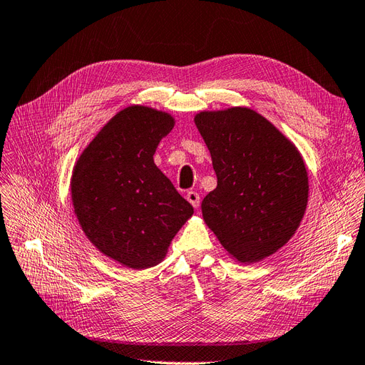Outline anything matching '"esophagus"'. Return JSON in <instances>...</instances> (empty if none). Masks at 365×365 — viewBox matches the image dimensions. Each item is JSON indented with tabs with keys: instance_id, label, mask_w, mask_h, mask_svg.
<instances>
[{
	"instance_id": "1",
	"label": "esophagus",
	"mask_w": 365,
	"mask_h": 365,
	"mask_svg": "<svg viewBox=\"0 0 365 365\" xmlns=\"http://www.w3.org/2000/svg\"><path fill=\"white\" fill-rule=\"evenodd\" d=\"M186 200H188L197 210V207H199V205H200V195L197 194L195 191H188V192H186Z\"/></svg>"
}]
</instances>
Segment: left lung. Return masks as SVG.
Here are the masks:
<instances>
[{"mask_svg": "<svg viewBox=\"0 0 365 365\" xmlns=\"http://www.w3.org/2000/svg\"><path fill=\"white\" fill-rule=\"evenodd\" d=\"M194 122L217 174V188L202 202L203 220L235 262H262L294 237L304 217L309 177L303 155L247 107L200 111Z\"/></svg>", "mask_w": 365, "mask_h": 365, "instance_id": "1", "label": "left lung"}]
</instances>
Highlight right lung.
<instances>
[{
	"mask_svg": "<svg viewBox=\"0 0 365 365\" xmlns=\"http://www.w3.org/2000/svg\"><path fill=\"white\" fill-rule=\"evenodd\" d=\"M174 123L170 113L130 106L73 166L70 192L81 229L99 252L134 270L159 264L194 214L153 159Z\"/></svg>",
	"mask_w": 365,
	"mask_h": 365,
	"instance_id": "1",
	"label": "right lung"
}]
</instances>
